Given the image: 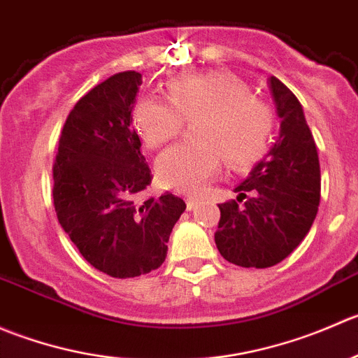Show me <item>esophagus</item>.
I'll use <instances>...</instances> for the list:
<instances>
[{
  "instance_id": "1",
  "label": "esophagus",
  "mask_w": 358,
  "mask_h": 358,
  "mask_svg": "<svg viewBox=\"0 0 358 358\" xmlns=\"http://www.w3.org/2000/svg\"><path fill=\"white\" fill-rule=\"evenodd\" d=\"M186 207H187V210H194V208L198 207V200L196 198H193V196H189L186 200Z\"/></svg>"
}]
</instances>
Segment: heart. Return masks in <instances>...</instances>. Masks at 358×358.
<instances>
[{"label":"heart","instance_id":"b5f03b06","mask_svg":"<svg viewBox=\"0 0 358 358\" xmlns=\"http://www.w3.org/2000/svg\"><path fill=\"white\" fill-rule=\"evenodd\" d=\"M194 123L198 144H179L157 160L162 186L198 191L219 172L222 157L245 165L264 153L273 134V113L249 87L224 73L182 74L169 83V99L146 95L134 108V123L150 150Z\"/></svg>","mask_w":358,"mask_h":358}]
</instances>
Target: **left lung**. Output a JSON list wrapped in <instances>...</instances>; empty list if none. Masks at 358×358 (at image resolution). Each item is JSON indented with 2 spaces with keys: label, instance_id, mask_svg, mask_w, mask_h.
Wrapping results in <instances>:
<instances>
[{
  "label": "left lung",
  "instance_id": "obj_1",
  "mask_svg": "<svg viewBox=\"0 0 358 358\" xmlns=\"http://www.w3.org/2000/svg\"><path fill=\"white\" fill-rule=\"evenodd\" d=\"M280 132L271 150L235 187L236 200L219 203L214 240L229 263L270 268L303 242L320 203L317 146L298 97L271 76Z\"/></svg>",
  "mask_w": 358,
  "mask_h": 358
}]
</instances>
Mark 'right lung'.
<instances>
[{
	"instance_id": "obj_1",
	"label": "right lung",
	"mask_w": 358,
	"mask_h": 358,
	"mask_svg": "<svg viewBox=\"0 0 358 358\" xmlns=\"http://www.w3.org/2000/svg\"><path fill=\"white\" fill-rule=\"evenodd\" d=\"M141 83V73L123 71L85 94L64 123L54 164L60 226L95 270L115 278L160 268L186 208L172 193L136 203L153 178L132 127Z\"/></svg>"
}]
</instances>
